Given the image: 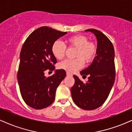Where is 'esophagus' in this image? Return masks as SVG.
<instances>
[{
	"label": "esophagus",
	"mask_w": 132,
	"mask_h": 132,
	"mask_svg": "<svg viewBox=\"0 0 132 132\" xmlns=\"http://www.w3.org/2000/svg\"><path fill=\"white\" fill-rule=\"evenodd\" d=\"M66 76H67L68 77H72V75L71 73H69V72H66Z\"/></svg>",
	"instance_id": "esophagus-1"
}]
</instances>
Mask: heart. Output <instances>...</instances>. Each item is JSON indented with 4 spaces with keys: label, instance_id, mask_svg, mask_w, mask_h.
Wrapping results in <instances>:
<instances>
[{
    "label": "heart",
    "instance_id": "obj_1",
    "mask_svg": "<svg viewBox=\"0 0 132 132\" xmlns=\"http://www.w3.org/2000/svg\"><path fill=\"white\" fill-rule=\"evenodd\" d=\"M69 46L77 48L76 59H66L58 64V68L72 73L82 68L83 61L90 63L94 59L97 48L93 43L88 42V38L82 35L72 36L66 40ZM66 47L60 41H56L52 46V53L56 59L60 60L64 56Z\"/></svg>",
    "mask_w": 132,
    "mask_h": 132
}]
</instances>
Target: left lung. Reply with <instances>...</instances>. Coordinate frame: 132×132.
I'll list each match as a JSON object with an SVG mask.
<instances>
[{
	"label": "left lung",
	"instance_id": "left-lung-1",
	"mask_svg": "<svg viewBox=\"0 0 132 132\" xmlns=\"http://www.w3.org/2000/svg\"><path fill=\"white\" fill-rule=\"evenodd\" d=\"M85 31L93 33L96 37V56L88 68L80 71L81 76H88L87 82L83 83L74 75L75 83L71 92L78 107L93 110L105 102L114 84V50L110 39L101 31L93 29Z\"/></svg>",
	"mask_w": 132,
	"mask_h": 132
}]
</instances>
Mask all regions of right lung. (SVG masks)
Returning <instances> with one entry per match:
<instances>
[{"instance_id": "1", "label": "right lung", "mask_w": 132, "mask_h": 132, "mask_svg": "<svg viewBox=\"0 0 132 132\" xmlns=\"http://www.w3.org/2000/svg\"><path fill=\"white\" fill-rule=\"evenodd\" d=\"M67 32L41 27L27 38L20 53L18 81L22 97L27 105L36 110L54 102L56 88L66 77L63 69L55 70L46 77V70L54 71L56 59L52 53L54 42Z\"/></svg>"}]
</instances>
